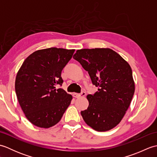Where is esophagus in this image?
Wrapping results in <instances>:
<instances>
[{
  "label": "esophagus",
  "mask_w": 157,
  "mask_h": 157,
  "mask_svg": "<svg viewBox=\"0 0 157 157\" xmlns=\"http://www.w3.org/2000/svg\"><path fill=\"white\" fill-rule=\"evenodd\" d=\"M73 97H75V98H79V97H82V96H86V92H82L80 93V94H78V93H73Z\"/></svg>",
  "instance_id": "obj_1"
}]
</instances>
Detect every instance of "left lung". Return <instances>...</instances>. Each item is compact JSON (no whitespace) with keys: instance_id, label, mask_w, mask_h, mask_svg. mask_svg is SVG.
Instances as JSON below:
<instances>
[{"instance_id":"1","label":"left lung","mask_w":157,"mask_h":157,"mask_svg":"<svg viewBox=\"0 0 157 157\" xmlns=\"http://www.w3.org/2000/svg\"><path fill=\"white\" fill-rule=\"evenodd\" d=\"M73 59L88 72L98 87L88 94V109L81 111L87 125L96 131L106 132L121 121L135 91L132 68L118 53L110 48L78 50Z\"/></svg>"}]
</instances>
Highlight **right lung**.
I'll return each mask as SVG.
<instances>
[{
  "instance_id": "right-lung-1",
  "label": "right lung",
  "mask_w": 157,
  "mask_h": 157,
  "mask_svg": "<svg viewBox=\"0 0 157 157\" xmlns=\"http://www.w3.org/2000/svg\"><path fill=\"white\" fill-rule=\"evenodd\" d=\"M74 49L38 50L25 59L17 73L15 92L23 112L33 125L49 128L59 122L72 96L55 86L62 85L61 71Z\"/></svg>"
}]
</instances>
